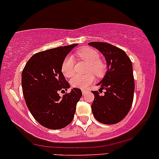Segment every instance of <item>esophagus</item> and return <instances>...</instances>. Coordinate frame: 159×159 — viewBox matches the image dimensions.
I'll return each mask as SVG.
<instances>
[{"label":"esophagus","instance_id":"esophagus-1","mask_svg":"<svg viewBox=\"0 0 159 159\" xmlns=\"http://www.w3.org/2000/svg\"><path fill=\"white\" fill-rule=\"evenodd\" d=\"M82 94H83V95L86 94V90H82Z\"/></svg>","mask_w":159,"mask_h":159}]
</instances>
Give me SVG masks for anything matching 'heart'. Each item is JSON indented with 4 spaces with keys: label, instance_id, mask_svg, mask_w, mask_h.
Returning <instances> with one entry per match:
<instances>
[{
    "label": "heart",
    "instance_id": "heart-1",
    "mask_svg": "<svg viewBox=\"0 0 159 159\" xmlns=\"http://www.w3.org/2000/svg\"><path fill=\"white\" fill-rule=\"evenodd\" d=\"M78 57L81 61L88 63L87 68L88 73H93L97 77H102L105 72L106 66L102 61H100V55L96 49L84 48L76 52ZM61 72L66 78H71L75 72V61L73 57L66 56L63 60L61 65ZM94 81L93 76L88 74L84 76H75L70 80V84L73 87L85 89Z\"/></svg>",
    "mask_w": 159,
    "mask_h": 159
}]
</instances>
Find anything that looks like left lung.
<instances>
[{"mask_svg":"<svg viewBox=\"0 0 159 159\" xmlns=\"http://www.w3.org/2000/svg\"><path fill=\"white\" fill-rule=\"evenodd\" d=\"M89 45L98 49L107 63V72L102 81L99 92L92 91L94 101L93 114L99 123L107 125L117 123L125 118L132 107L134 91L132 63L124 51L107 43L93 42Z\"/></svg>","mask_w":159,"mask_h":159,"instance_id":"8db88e82","label":"left lung"}]
</instances>
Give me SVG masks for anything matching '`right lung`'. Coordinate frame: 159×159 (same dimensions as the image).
Instances as JSON below:
<instances>
[{
    "label": "right lung",
    "instance_id": "obj_1",
    "mask_svg": "<svg viewBox=\"0 0 159 159\" xmlns=\"http://www.w3.org/2000/svg\"><path fill=\"white\" fill-rule=\"evenodd\" d=\"M77 45L36 53L27 61L21 73V87L27 106L34 119L47 129H63L74 118L81 90L75 87L63 97L58 93H65L70 87L62 73L61 65Z\"/></svg>",
    "mask_w": 159,
    "mask_h": 159
}]
</instances>
